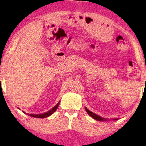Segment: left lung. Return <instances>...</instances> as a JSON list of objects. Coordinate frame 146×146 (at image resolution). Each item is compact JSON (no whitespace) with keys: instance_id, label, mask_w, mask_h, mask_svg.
Returning a JSON list of instances; mask_svg holds the SVG:
<instances>
[{"instance_id":"1","label":"left lung","mask_w":146,"mask_h":146,"mask_svg":"<svg viewBox=\"0 0 146 146\" xmlns=\"http://www.w3.org/2000/svg\"><path fill=\"white\" fill-rule=\"evenodd\" d=\"M85 110H86V111H87V113H88V114L90 115L92 117H93L94 119H96V120H98V121H106L107 120V119L104 118V117H102L101 116H100V115H98L97 114H96V113L92 112L91 111H90L89 110H88L86 108H85ZM117 118H115V119H113V120H117Z\"/></svg>"}]
</instances>
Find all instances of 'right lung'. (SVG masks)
Returning <instances> with one entry per match:
<instances>
[{
    "label": "right lung",
    "mask_w": 146,
    "mask_h": 146,
    "mask_svg": "<svg viewBox=\"0 0 146 146\" xmlns=\"http://www.w3.org/2000/svg\"><path fill=\"white\" fill-rule=\"evenodd\" d=\"M60 104V102L58 103L54 107H53L50 110L48 111L46 113H42V114H29V113H27L28 115H30V116H32V117H38V118H45V117H47L50 116V115L52 114V113L54 112V111L56 110V109L58 108V105ZM24 113H25V111H23Z\"/></svg>",
    "instance_id": "1"
}]
</instances>
